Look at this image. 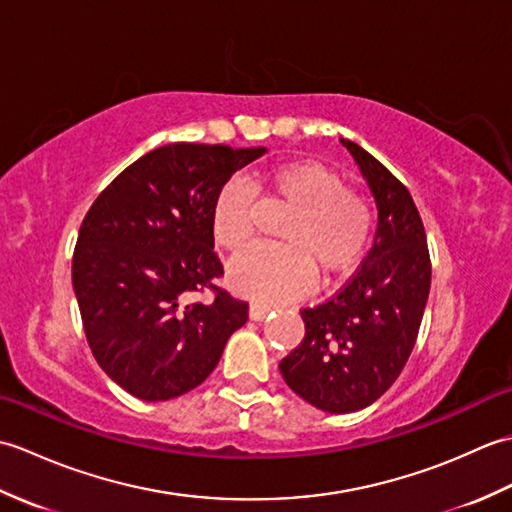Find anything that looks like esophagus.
Listing matches in <instances>:
<instances>
[{"label":"esophagus","mask_w":512,"mask_h":512,"mask_svg":"<svg viewBox=\"0 0 512 512\" xmlns=\"http://www.w3.org/2000/svg\"><path fill=\"white\" fill-rule=\"evenodd\" d=\"M248 314H250V319L253 321H264L268 314H270V306H266V303H250V308H248Z\"/></svg>","instance_id":"obj_1"}]
</instances>
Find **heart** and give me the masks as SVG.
<instances>
[{
	"label": "heart",
	"instance_id": "heart-1",
	"mask_svg": "<svg viewBox=\"0 0 512 512\" xmlns=\"http://www.w3.org/2000/svg\"><path fill=\"white\" fill-rule=\"evenodd\" d=\"M255 193L264 206H286L275 235L279 246H257L228 264V281L246 297L281 303L303 295L312 270L330 279L350 268L372 233V209L339 173L319 162H290L248 184L228 180L213 202L215 244L237 253L255 228Z\"/></svg>",
	"mask_w": 512,
	"mask_h": 512
}]
</instances>
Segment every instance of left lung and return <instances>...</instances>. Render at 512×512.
I'll return each instance as SVG.
<instances>
[{
	"label": "left lung",
	"instance_id": "obj_1",
	"mask_svg": "<svg viewBox=\"0 0 512 512\" xmlns=\"http://www.w3.org/2000/svg\"><path fill=\"white\" fill-rule=\"evenodd\" d=\"M341 143L376 200L374 246L332 299L301 310L306 336L279 363L297 396L330 413L365 409L394 385L431 288L427 235L411 193L363 147Z\"/></svg>",
	"mask_w": 512,
	"mask_h": 512
}]
</instances>
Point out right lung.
Returning <instances> with one entry per match:
<instances>
[{"mask_svg": "<svg viewBox=\"0 0 512 512\" xmlns=\"http://www.w3.org/2000/svg\"><path fill=\"white\" fill-rule=\"evenodd\" d=\"M266 147L173 143L107 184L83 217L72 286L96 363L140 400H169L204 383L248 303L215 286L213 202ZM213 289L211 304H189Z\"/></svg>", "mask_w": 512, "mask_h": 512, "instance_id": "right-lung-1", "label": "right lung"}]
</instances>
